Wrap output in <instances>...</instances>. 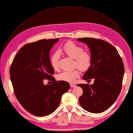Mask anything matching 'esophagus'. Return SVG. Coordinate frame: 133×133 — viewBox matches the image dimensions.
<instances>
[{
    "label": "esophagus",
    "mask_w": 133,
    "mask_h": 133,
    "mask_svg": "<svg viewBox=\"0 0 133 133\" xmlns=\"http://www.w3.org/2000/svg\"><path fill=\"white\" fill-rule=\"evenodd\" d=\"M70 87L74 88V87H75L76 85H75V84H73V83H70Z\"/></svg>",
    "instance_id": "esophagus-1"
}]
</instances>
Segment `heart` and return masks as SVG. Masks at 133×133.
<instances>
[{"instance_id":"b5f03b06","label":"heart","mask_w":133,"mask_h":133,"mask_svg":"<svg viewBox=\"0 0 133 133\" xmlns=\"http://www.w3.org/2000/svg\"><path fill=\"white\" fill-rule=\"evenodd\" d=\"M61 51L68 57L74 59V64L82 71L87 70L91 63L90 54L87 51H84L83 48L73 42H68L62 46ZM59 54L55 52L50 58V64L54 70L59 68ZM80 76L78 69L73 71H64L58 75V79L62 81L74 82Z\"/></svg>"}]
</instances>
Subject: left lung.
Listing matches in <instances>:
<instances>
[{
    "label": "left lung",
    "mask_w": 133,
    "mask_h": 133,
    "mask_svg": "<svg viewBox=\"0 0 133 133\" xmlns=\"http://www.w3.org/2000/svg\"><path fill=\"white\" fill-rule=\"evenodd\" d=\"M78 41L85 43L91 53V65L83 79H94L91 85L78 84L83 91L79 102L84 110L100 113L113 104L121 91L124 74L123 60L115 48L103 40L84 38Z\"/></svg>",
    "instance_id": "1"
}]
</instances>
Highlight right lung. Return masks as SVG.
Listing matches in <instances>:
<instances>
[{"instance_id":"1","label":"right lung","mask_w":133,"mask_h":133,"mask_svg":"<svg viewBox=\"0 0 133 133\" xmlns=\"http://www.w3.org/2000/svg\"><path fill=\"white\" fill-rule=\"evenodd\" d=\"M59 39H43L23 46L10 69V80L19 103L30 114L44 116L53 112L62 96L70 88L68 82L57 81L50 61V51ZM48 79L53 82L44 85Z\"/></svg>"}]
</instances>
